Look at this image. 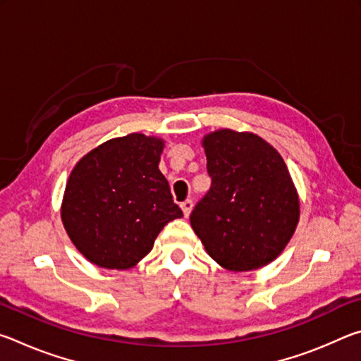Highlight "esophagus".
<instances>
[{
  "label": "esophagus",
  "instance_id": "obj_1",
  "mask_svg": "<svg viewBox=\"0 0 361 361\" xmlns=\"http://www.w3.org/2000/svg\"><path fill=\"white\" fill-rule=\"evenodd\" d=\"M192 207H194V204H192V200H191V199H188V200H185V202L181 204V210H183V213H185V216H186V218H188L189 215H191Z\"/></svg>",
  "mask_w": 361,
  "mask_h": 361
}]
</instances>
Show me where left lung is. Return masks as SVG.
Masks as SVG:
<instances>
[{"instance_id":"1","label":"left lung","mask_w":361,"mask_h":361,"mask_svg":"<svg viewBox=\"0 0 361 361\" xmlns=\"http://www.w3.org/2000/svg\"><path fill=\"white\" fill-rule=\"evenodd\" d=\"M212 186L191 226L219 266L253 271L282 253L299 219V199L282 156L258 135L229 129L204 138Z\"/></svg>"}]
</instances>
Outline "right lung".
<instances>
[{
    "label": "right lung",
    "mask_w": 361,
    "mask_h": 361,
    "mask_svg": "<svg viewBox=\"0 0 361 361\" xmlns=\"http://www.w3.org/2000/svg\"><path fill=\"white\" fill-rule=\"evenodd\" d=\"M164 142L143 133L113 138L85 154L66 183L62 221L85 258L129 269L183 212L159 170Z\"/></svg>",
    "instance_id": "right-lung-1"
}]
</instances>
